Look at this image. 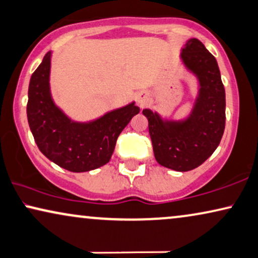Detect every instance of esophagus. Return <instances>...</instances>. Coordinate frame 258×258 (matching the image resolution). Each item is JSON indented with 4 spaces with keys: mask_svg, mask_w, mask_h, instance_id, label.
<instances>
[{
    "mask_svg": "<svg viewBox=\"0 0 258 258\" xmlns=\"http://www.w3.org/2000/svg\"><path fill=\"white\" fill-rule=\"evenodd\" d=\"M136 99H137V103H139V104H141V105L145 104V102H146V99H147V93L146 92L137 93Z\"/></svg>",
    "mask_w": 258,
    "mask_h": 258,
    "instance_id": "obj_1",
    "label": "esophagus"
}]
</instances>
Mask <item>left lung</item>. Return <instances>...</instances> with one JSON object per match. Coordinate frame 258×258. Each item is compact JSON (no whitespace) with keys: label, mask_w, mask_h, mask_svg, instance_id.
Segmentation results:
<instances>
[{"label":"left lung","mask_w":258,"mask_h":258,"mask_svg":"<svg viewBox=\"0 0 258 258\" xmlns=\"http://www.w3.org/2000/svg\"><path fill=\"white\" fill-rule=\"evenodd\" d=\"M181 59L199 80V95L183 121H163L145 109L156 161L167 168L187 172L205 162L219 146L225 129V89L218 63L198 39H189Z\"/></svg>","instance_id":"obj_1"}]
</instances>
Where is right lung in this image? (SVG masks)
Segmentation results:
<instances>
[{
	"mask_svg": "<svg viewBox=\"0 0 258 258\" xmlns=\"http://www.w3.org/2000/svg\"><path fill=\"white\" fill-rule=\"evenodd\" d=\"M51 53L31 77L27 117L35 143L43 155L70 172H89L111 159L117 137L140 112L135 103L89 123L73 122L53 102L49 91Z\"/></svg>",
	"mask_w": 258,
	"mask_h": 258,
	"instance_id": "1",
	"label": "right lung"
}]
</instances>
